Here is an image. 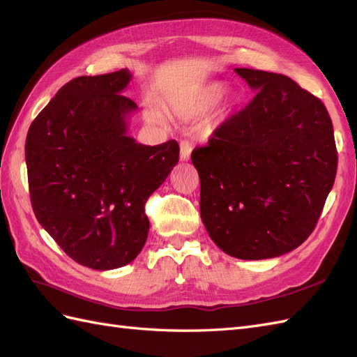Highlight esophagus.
Returning a JSON list of instances; mask_svg holds the SVG:
<instances>
[{
    "instance_id": "esophagus-1",
    "label": "esophagus",
    "mask_w": 357,
    "mask_h": 357,
    "mask_svg": "<svg viewBox=\"0 0 357 357\" xmlns=\"http://www.w3.org/2000/svg\"><path fill=\"white\" fill-rule=\"evenodd\" d=\"M192 153V144L188 139H181L180 142V159L181 160H189Z\"/></svg>"
}]
</instances>
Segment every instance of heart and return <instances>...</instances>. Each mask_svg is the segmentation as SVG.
<instances>
[{"mask_svg":"<svg viewBox=\"0 0 357 357\" xmlns=\"http://www.w3.org/2000/svg\"><path fill=\"white\" fill-rule=\"evenodd\" d=\"M223 91H225V84L222 82H210V83L201 84L199 88H197L192 92V95L189 96V100L185 102V105L180 107L178 114L183 119H186V121H190V119H197V117L205 114L215 102L219 101V98L223 95ZM234 104H235L234 96H228L223 104V112H228ZM149 116L155 122L160 121V114L155 110L150 112ZM214 126L215 125L213 122L204 123L201 126V132L204 135H210L214 131Z\"/></svg>","mask_w":357,"mask_h":357,"instance_id":"b5f03b06","label":"heart"}]
</instances>
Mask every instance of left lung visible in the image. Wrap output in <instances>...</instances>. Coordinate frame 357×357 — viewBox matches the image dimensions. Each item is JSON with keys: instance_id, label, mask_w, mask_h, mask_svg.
<instances>
[{"instance_id": "left-lung-1", "label": "left lung", "mask_w": 357, "mask_h": 357, "mask_svg": "<svg viewBox=\"0 0 357 357\" xmlns=\"http://www.w3.org/2000/svg\"><path fill=\"white\" fill-rule=\"evenodd\" d=\"M255 93L192 152L201 219L219 248L245 261L277 257L314 231L337 176L323 104L287 75L235 68Z\"/></svg>"}]
</instances>
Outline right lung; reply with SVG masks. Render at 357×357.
<instances>
[{
	"instance_id": "1",
	"label": "right lung",
	"mask_w": 357,
	"mask_h": 357,
	"mask_svg": "<svg viewBox=\"0 0 357 357\" xmlns=\"http://www.w3.org/2000/svg\"><path fill=\"white\" fill-rule=\"evenodd\" d=\"M132 74L73 79L31 123L25 159L32 210L73 261L98 271L128 265L149 234L144 205L178 162L176 139L128 135Z\"/></svg>"
}]
</instances>
